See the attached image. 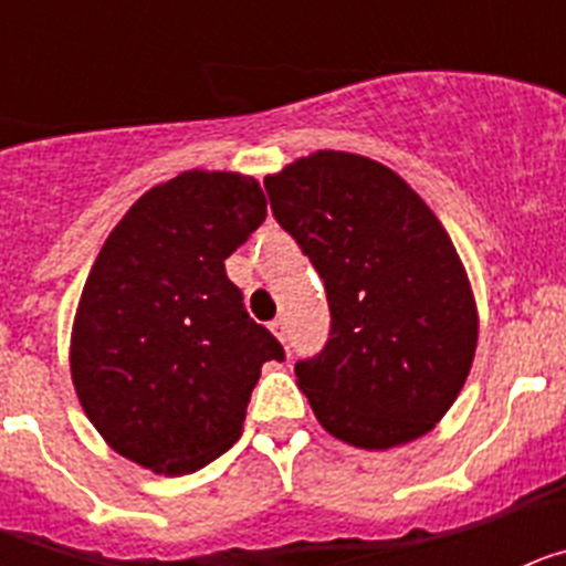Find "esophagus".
<instances>
[{
	"mask_svg": "<svg viewBox=\"0 0 566 566\" xmlns=\"http://www.w3.org/2000/svg\"><path fill=\"white\" fill-rule=\"evenodd\" d=\"M269 328H272V334H274V337L280 339V343H286V337H289V326H286V319H283V317L272 319V323H269Z\"/></svg>",
	"mask_w": 566,
	"mask_h": 566,
	"instance_id": "obj_1",
	"label": "esophagus"
}]
</instances>
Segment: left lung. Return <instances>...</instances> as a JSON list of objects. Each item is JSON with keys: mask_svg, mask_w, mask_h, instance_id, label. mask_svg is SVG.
Here are the masks:
<instances>
[{"mask_svg": "<svg viewBox=\"0 0 566 566\" xmlns=\"http://www.w3.org/2000/svg\"><path fill=\"white\" fill-rule=\"evenodd\" d=\"M277 223L326 283V348L294 365L332 437L388 451L424 437L462 391L479 312L451 234L385 164L319 149L266 175Z\"/></svg>", "mask_w": 566, "mask_h": 566, "instance_id": "left-lung-1", "label": "left lung"}]
</instances>
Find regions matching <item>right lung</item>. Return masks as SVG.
<instances>
[{"instance_id":"1","label":"right lung","mask_w":566,"mask_h":566,"mask_svg":"<svg viewBox=\"0 0 566 566\" xmlns=\"http://www.w3.org/2000/svg\"><path fill=\"white\" fill-rule=\"evenodd\" d=\"M263 221L254 178L189 169L144 192L104 240L70 374L93 428L129 462L184 476L238 442L260 365L283 359L223 266Z\"/></svg>"}]
</instances>
